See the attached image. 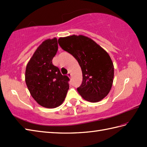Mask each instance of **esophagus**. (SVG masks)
<instances>
[{
  "mask_svg": "<svg viewBox=\"0 0 147 147\" xmlns=\"http://www.w3.org/2000/svg\"><path fill=\"white\" fill-rule=\"evenodd\" d=\"M67 76H68L69 78H71V73H70L69 71L68 72V73H67Z\"/></svg>",
  "mask_w": 147,
  "mask_h": 147,
  "instance_id": "obj_1",
  "label": "esophagus"
}]
</instances>
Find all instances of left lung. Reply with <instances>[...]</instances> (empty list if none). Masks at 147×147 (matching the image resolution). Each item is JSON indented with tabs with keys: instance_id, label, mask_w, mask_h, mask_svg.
Masks as SVG:
<instances>
[{
	"instance_id": "8db88e82",
	"label": "left lung",
	"mask_w": 147,
	"mask_h": 147,
	"mask_svg": "<svg viewBox=\"0 0 147 147\" xmlns=\"http://www.w3.org/2000/svg\"><path fill=\"white\" fill-rule=\"evenodd\" d=\"M58 43L76 59L82 68V83L77 88L80 95L90 102L105 98L111 89L114 74L113 62L108 53L83 35L62 37Z\"/></svg>"
}]
</instances>
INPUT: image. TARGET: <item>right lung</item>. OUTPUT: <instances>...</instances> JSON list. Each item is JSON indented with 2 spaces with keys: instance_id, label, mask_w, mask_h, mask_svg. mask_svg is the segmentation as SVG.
Instances as JSON below:
<instances>
[{
  "instance_id": "obj_1",
  "label": "right lung",
  "mask_w": 147,
  "mask_h": 147,
  "mask_svg": "<svg viewBox=\"0 0 147 147\" xmlns=\"http://www.w3.org/2000/svg\"><path fill=\"white\" fill-rule=\"evenodd\" d=\"M58 50L56 38L43 42L28 63L25 81L31 95L42 107L55 108L61 105L69 88V78L62 75L52 64Z\"/></svg>"
}]
</instances>
